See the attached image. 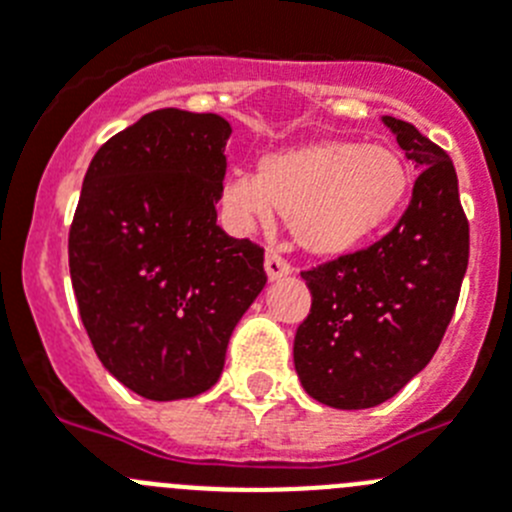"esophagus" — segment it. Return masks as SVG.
Here are the masks:
<instances>
[{
    "instance_id": "esophagus-1",
    "label": "esophagus",
    "mask_w": 512,
    "mask_h": 512,
    "mask_svg": "<svg viewBox=\"0 0 512 512\" xmlns=\"http://www.w3.org/2000/svg\"><path fill=\"white\" fill-rule=\"evenodd\" d=\"M265 273L270 280H278V278H285V275L293 273V267H290V262L285 260V257H280L278 252H267Z\"/></svg>"
}]
</instances>
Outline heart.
<instances>
[{
  "instance_id": "1",
  "label": "heart",
  "mask_w": 512,
  "mask_h": 512,
  "mask_svg": "<svg viewBox=\"0 0 512 512\" xmlns=\"http://www.w3.org/2000/svg\"><path fill=\"white\" fill-rule=\"evenodd\" d=\"M411 173L393 147L316 142L265 155L260 173H234L222 206L239 232L273 224V209L308 252L344 255L393 222Z\"/></svg>"
}]
</instances>
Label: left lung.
<instances>
[{
	"label": "left lung",
	"mask_w": 512,
	"mask_h": 512,
	"mask_svg": "<svg viewBox=\"0 0 512 512\" xmlns=\"http://www.w3.org/2000/svg\"><path fill=\"white\" fill-rule=\"evenodd\" d=\"M421 173L411 204L380 242L303 270L311 313L293 362L319 403L359 411L403 390L439 349L469 260L457 170L413 124L382 117Z\"/></svg>",
	"instance_id": "obj_1"
}]
</instances>
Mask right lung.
I'll use <instances>...</instances> for the list:
<instances>
[{
    "label": "right lung",
    "instance_id": "1",
    "mask_svg": "<svg viewBox=\"0 0 512 512\" xmlns=\"http://www.w3.org/2000/svg\"><path fill=\"white\" fill-rule=\"evenodd\" d=\"M232 127L158 109L96 150L68 265L96 357L147 400L201 395L267 275L265 252L216 224Z\"/></svg>",
    "mask_w": 512,
    "mask_h": 512
}]
</instances>
